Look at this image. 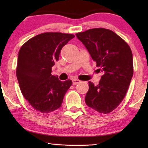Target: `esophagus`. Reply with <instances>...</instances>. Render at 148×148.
I'll return each instance as SVG.
<instances>
[{
  "label": "esophagus",
  "mask_w": 148,
  "mask_h": 148,
  "mask_svg": "<svg viewBox=\"0 0 148 148\" xmlns=\"http://www.w3.org/2000/svg\"><path fill=\"white\" fill-rule=\"evenodd\" d=\"M80 82L81 81L78 79H72V84H73V85H76L77 84H79Z\"/></svg>",
  "instance_id": "34e87169"
}]
</instances>
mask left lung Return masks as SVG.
Wrapping results in <instances>:
<instances>
[{"instance_id": "left-lung-1", "label": "left lung", "mask_w": 148, "mask_h": 148, "mask_svg": "<svg viewBox=\"0 0 148 148\" xmlns=\"http://www.w3.org/2000/svg\"><path fill=\"white\" fill-rule=\"evenodd\" d=\"M88 50L104 74L95 86L89 82L86 104L99 113L108 114L119 106L133 76L131 49L121 37L111 30L91 29L76 34Z\"/></svg>"}]
</instances>
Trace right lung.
<instances>
[{
	"instance_id": "1",
	"label": "right lung",
	"mask_w": 148,
	"mask_h": 148,
	"mask_svg": "<svg viewBox=\"0 0 148 148\" xmlns=\"http://www.w3.org/2000/svg\"><path fill=\"white\" fill-rule=\"evenodd\" d=\"M74 35L44 32L29 39L20 48L16 76L22 94L31 106L48 114L61 107L64 95L72 82L60 81L51 75L62 47Z\"/></svg>"
}]
</instances>
